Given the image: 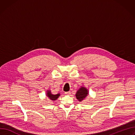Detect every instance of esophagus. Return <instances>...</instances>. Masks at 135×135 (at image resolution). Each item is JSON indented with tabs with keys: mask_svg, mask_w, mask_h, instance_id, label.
Here are the masks:
<instances>
[{
	"mask_svg": "<svg viewBox=\"0 0 135 135\" xmlns=\"http://www.w3.org/2000/svg\"><path fill=\"white\" fill-rule=\"evenodd\" d=\"M65 94H67V95H70L71 94L70 91H67V92H65Z\"/></svg>",
	"mask_w": 135,
	"mask_h": 135,
	"instance_id": "obj_1",
	"label": "esophagus"
}]
</instances>
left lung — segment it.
<instances>
[{
	"label": "left lung",
	"instance_id": "8db88e82",
	"mask_svg": "<svg viewBox=\"0 0 135 135\" xmlns=\"http://www.w3.org/2000/svg\"><path fill=\"white\" fill-rule=\"evenodd\" d=\"M89 94L88 89L84 87H81L77 91L75 95L76 99L80 101L81 102L84 100L86 98Z\"/></svg>",
	"mask_w": 135,
	"mask_h": 135
}]
</instances>
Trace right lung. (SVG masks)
Returning <instances> with one entry per match:
<instances>
[{
  "label": "right lung",
  "mask_w": 135,
  "mask_h": 135,
  "mask_svg": "<svg viewBox=\"0 0 135 135\" xmlns=\"http://www.w3.org/2000/svg\"><path fill=\"white\" fill-rule=\"evenodd\" d=\"M46 95L48 97L49 99H50L51 100L55 101L57 99H58V97L60 96V94H56V95H53L51 93V90H47V93H46Z\"/></svg>",
  "instance_id": "obj_1"
}]
</instances>
